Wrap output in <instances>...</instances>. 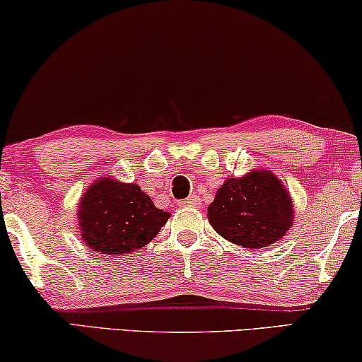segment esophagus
Masks as SVG:
<instances>
[{"label": "esophagus", "mask_w": 362, "mask_h": 362, "mask_svg": "<svg viewBox=\"0 0 362 362\" xmlns=\"http://www.w3.org/2000/svg\"><path fill=\"white\" fill-rule=\"evenodd\" d=\"M183 206H198L199 204V199H198V197H195V195H192V197H188L185 202L182 203Z\"/></svg>", "instance_id": "esophagus-1"}]
</instances>
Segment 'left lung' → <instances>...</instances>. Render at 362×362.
<instances>
[{"label": "left lung", "instance_id": "obj_1", "mask_svg": "<svg viewBox=\"0 0 362 362\" xmlns=\"http://www.w3.org/2000/svg\"><path fill=\"white\" fill-rule=\"evenodd\" d=\"M209 224L219 235L245 249H262L288 233L293 202L269 170L228 179L208 206Z\"/></svg>", "mask_w": 362, "mask_h": 362}]
</instances>
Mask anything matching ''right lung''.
<instances>
[{
    "label": "right lung",
    "instance_id": "add662e5",
    "mask_svg": "<svg viewBox=\"0 0 362 362\" xmlns=\"http://www.w3.org/2000/svg\"><path fill=\"white\" fill-rule=\"evenodd\" d=\"M170 218L154 206L136 183L100 179L79 203V228L90 249L107 255H127L154 239Z\"/></svg>",
    "mask_w": 362,
    "mask_h": 362
}]
</instances>
